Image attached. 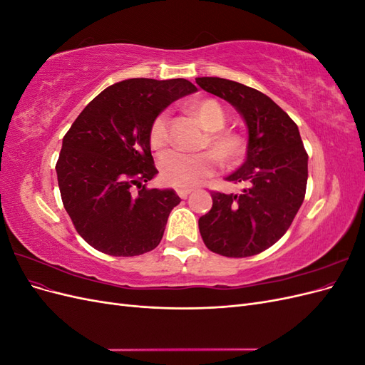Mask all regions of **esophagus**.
Wrapping results in <instances>:
<instances>
[{"instance_id": "obj_1", "label": "esophagus", "mask_w": 365, "mask_h": 365, "mask_svg": "<svg viewBox=\"0 0 365 365\" xmlns=\"http://www.w3.org/2000/svg\"><path fill=\"white\" fill-rule=\"evenodd\" d=\"M176 193H178V196L182 197V200H185V197L192 193V189H178Z\"/></svg>"}]
</instances>
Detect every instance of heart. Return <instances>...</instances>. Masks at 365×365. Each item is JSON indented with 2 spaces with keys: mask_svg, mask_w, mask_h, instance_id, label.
I'll list each match as a JSON object with an SVG mask.
<instances>
[{
  "mask_svg": "<svg viewBox=\"0 0 365 365\" xmlns=\"http://www.w3.org/2000/svg\"><path fill=\"white\" fill-rule=\"evenodd\" d=\"M185 109L207 130L200 146L205 149V152L182 153L170 150L160 157L158 169L161 180L176 189H193L213 176L217 168V160L222 165L239 164L245 158L248 149V141L242 132L225 128V109L215 98H196L187 103ZM168 143L169 114L161 113L150 123L149 146L153 150H160Z\"/></svg>",
  "mask_w": 365,
  "mask_h": 365,
  "instance_id": "1",
  "label": "heart"
}]
</instances>
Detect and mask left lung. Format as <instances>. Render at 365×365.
Segmentation results:
<instances>
[{"mask_svg": "<svg viewBox=\"0 0 365 365\" xmlns=\"http://www.w3.org/2000/svg\"><path fill=\"white\" fill-rule=\"evenodd\" d=\"M196 83L233 105L248 128L247 160L227 176L247 182L240 195L212 192L213 207L200 217L205 247L225 257H248L272 247L300 210L307 184V153L298 126L268 96L220 77Z\"/></svg>", "mask_w": 365, "mask_h": 365, "instance_id": "1", "label": "left lung"}]
</instances>
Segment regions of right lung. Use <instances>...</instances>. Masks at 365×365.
Wrapping results in <instances>:
<instances>
[{"mask_svg": "<svg viewBox=\"0 0 365 365\" xmlns=\"http://www.w3.org/2000/svg\"><path fill=\"white\" fill-rule=\"evenodd\" d=\"M185 79H128L85 106L65 134L56 173L62 202L86 244L115 257L157 248L172 208V189H148L158 173L149 128L164 108L192 94Z\"/></svg>", "mask_w": 365, "mask_h": 365, "instance_id": "right-lung-1", "label": "right lung"}]
</instances>
